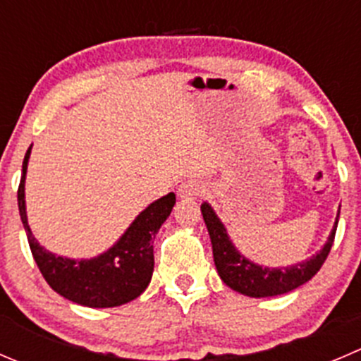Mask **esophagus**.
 <instances>
[{"label":"esophagus","mask_w":361,"mask_h":361,"mask_svg":"<svg viewBox=\"0 0 361 361\" xmlns=\"http://www.w3.org/2000/svg\"><path fill=\"white\" fill-rule=\"evenodd\" d=\"M202 194H204V185L199 183V181L195 180L183 181V183L180 185V188H178V195H180L181 199H195Z\"/></svg>","instance_id":"1"}]
</instances>
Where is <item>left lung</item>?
<instances>
[{"instance_id":"1","label":"left lung","mask_w":361,"mask_h":361,"mask_svg":"<svg viewBox=\"0 0 361 361\" xmlns=\"http://www.w3.org/2000/svg\"><path fill=\"white\" fill-rule=\"evenodd\" d=\"M201 213L206 227H208L209 240H212L213 261H215L216 271H219L224 284L245 296L266 298V296H277L293 291V289L309 282L319 271L323 262L326 261L328 254H330L331 245H334L338 213L341 212L337 213L335 226L324 247L307 261L296 262V264L286 266V268H266V266L262 268L261 264L248 261L234 247L226 227L208 202H202Z\"/></svg>"}]
</instances>
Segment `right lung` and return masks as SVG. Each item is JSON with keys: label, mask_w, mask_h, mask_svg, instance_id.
<instances>
[{"label": "right lung", "mask_w": 361, "mask_h": 361, "mask_svg": "<svg viewBox=\"0 0 361 361\" xmlns=\"http://www.w3.org/2000/svg\"><path fill=\"white\" fill-rule=\"evenodd\" d=\"M30 153L31 146L24 157L17 201H19L20 220L27 234L31 254L45 282L63 298L92 309L120 307L137 298L152 281L153 264H155L152 241L159 233L160 226L173 212L176 195L169 192L152 202L145 212L139 213L123 236L104 254L80 261L61 257L45 250L27 226L24 180H26Z\"/></svg>", "instance_id": "1"}]
</instances>
